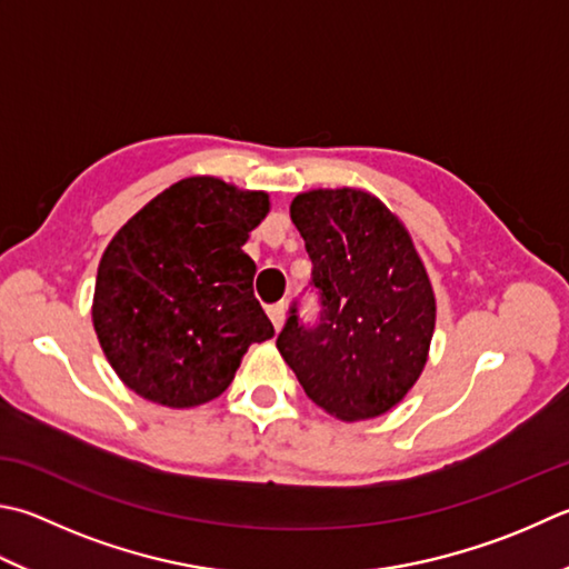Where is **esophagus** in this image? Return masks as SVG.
Instances as JSON below:
<instances>
[{
  "mask_svg": "<svg viewBox=\"0 0 569 569\" xmlns=\"http://www.w3.org/2000/svg\"><path fill=\"white\" fill-rule=\"evenodd\" d=\"M284 312H287V305H284V302L267 307V315H270V319H272L274 331H280V329H282V325H284Z\"/></svg>",
  "mask_w": 569,
  "mask_h": 569,
  "instance_id": "1",
  "label": "esophagus"
}]
</instances>
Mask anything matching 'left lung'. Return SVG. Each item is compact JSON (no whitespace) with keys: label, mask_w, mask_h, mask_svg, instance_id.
I'll use <instances>...</instances> for the list:
<instances>
[{"label":"left lung","mask_w":569,"mask_h":569,"mask_svg":"<svg viewBox=\"0 0 569 569\" xmlns=\"http://www.w3.org/2000/svg\"><path fill=\"white\" fill-rule=\"evenodd\" d=\"M289 218L312 260L321 315L305 327L292 307L277 349L339 421L391 411L421 377L436 329L433 287L409 230L357 188L299 192Z\"/></svg>","instance_id":"8db88e82"}]
</instances>
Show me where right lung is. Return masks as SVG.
<instances>
[{
  "instance_id": "right-lung-1",
  "label": "right lung",
  "mask_w": 569,
  "mask_h": 569,
  "mask_svg": "<svg viewBox=\"0 0 569 569\" xmlns=\"http://www.w3.org/2000/svg\"><path fill=\"white\" fill-rule=\"evenodd\" d=\"M270 196L183 178L113 234L96 274V337L128 389L192 409L228 389L244 351L274 337L242 250Z\"/></svg>"
}]
</instances>
